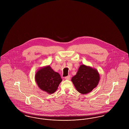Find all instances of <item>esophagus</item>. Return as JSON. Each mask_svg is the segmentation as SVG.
<instances>
[{
    "mask_svg": "<svg viewBox=\"0 0 129 129\" xmlns=\"http://www.w3.org/2000/svg\"><path fill=\"white\" fill-rule=\"evenodd\" d=\"M65 79H66V80H70V78H71V76H70V75H68L67 76L65 77Z\"/></svg>",
    "mask_w": 129,
    "mask_h": 129,
    "instance_id": "obj_1",
    "label": "esophagus"
}]
</instances>
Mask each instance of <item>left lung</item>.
<instances>
[{
  "instance_id": "obj_1",
  "label": "left lung",
  "mask_w": 129,
  "mask_h": 129,
  "mask_svg": "<svg viewBox=\"0 0 129 129\" xmlns=\"http://www.w3.org/2000/svg\"><path fill=\"white\" fill-rule=\"evenodd\" d=\"M100 79V74L96 69L82 64L71 80L77 91L86 94L98 86Z\"/></svg>"
}]
</instances>
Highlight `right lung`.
<instances>
[{
	"label": "right lung",
	"mask_w": 129,
	"mask_h": 129,
	"mask_svg": "<svg viewBox=\"0 0 129 129\" xmlns=\"http://www.w3.org/2000/svg\"><path fill=\"white\" fill-rule=\"evenodd\" d=\"M35 79L38 87L50 94L55 92L62 81L60 74L54 71L50 65L38 70Z\"/></svg>",
	"instance_id": "1"
}]
</instances>
